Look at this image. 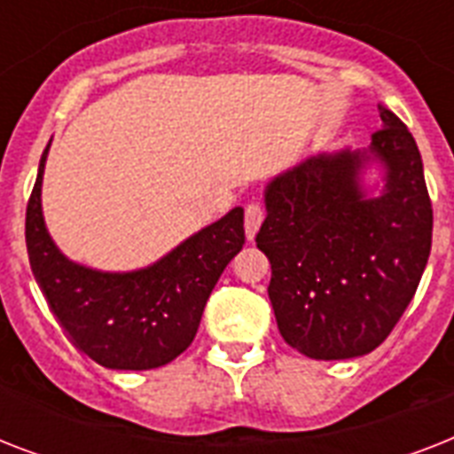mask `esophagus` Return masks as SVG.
<instances>
[{
    "label": "esophagus",
    "mask_w": 454,
    "mask_h": 454,
    "mask_svg": "<svg viewBox=\"0 0 454 454\" xmlns=\"http://www.w3.org/2000/svg\"><path fill=\"white\" fill-rule=\"evenodd\" d=\"M263 219H266V209L259 202H249L245 207V233H247V240H254L256 231L263 223Z\"/></svg>",
    "instance_id": "obj_1"
}]
</instances>
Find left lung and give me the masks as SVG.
<instances>
[{
    "instance_id": "8db88e82",
    "label": "left lung",
    "mask_w": 454,
    "mask_h": 454,
    "mask_svg": "<svg viewBox=\"0 0 454 454\" xmlns=\"http://www.w3.org/2000/svg\"><path fill=\"white\" fill-rule=\"evenodd\" d=\"M370 155L387 167L381 198L358 185L367 153L310 157L266 191L256 247L269 256L278 330L316 360L374 351L422 280L434 209L408 127L381 110Z\"/></svg>"
}]
</instances>
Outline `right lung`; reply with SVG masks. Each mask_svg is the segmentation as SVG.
Listing matches in <instances>:
<instances>
[{
  "instance_id": "right-lung-1",
  "label": "right lung",
  "mask_w": 454,
  "mask_h": 454,
  "mask_svg": "<svg viewBox=\"0 0 454 454\" xmlns=\"http://www.w3.org/2000/svg\"><path fill=\"white\" fill-rule=\"evenodd\" d=\"M46 153L49 145L27 200L25 245L49 309L73 344L98 365H167L192 344L214 285L245 245V212L231 209L151 269L98 273L67 262L46 233L39 202Z\"/></svg>"
}]
</instances>
